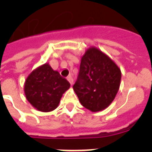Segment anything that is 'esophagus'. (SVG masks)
I'll return each instance as SVG.
<instances>
[{
  "instance_id": "34e87169",
  "label": "esophagus",
  "mask_w": 152,
  "mask_h": 152,
  "mask_svg": "<svg viewBox=\"0 0 152 152\" xmlns=\"http://www.w3.org/2000/svg\"><path fill=\"white\" fill-rule=\"evenodd\" d=\"M67 80H68V81L70 83V84L72 85V83H73V78H72V76L71 75H69V76L67 77Z\"/></svg>"
}]
</instances>
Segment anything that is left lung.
<instances>
[{
    "label": "left lung",
    "instance_id": "8db88e82",
    "mask_svg": "<svg viewBox=\"0 0 152 152\" xmlns=\"http://www.w3.org/2000/svg\"><path fill=\"white\" fill-rule=\"evenodd\" d=\"M121 72L118 66L96 47H90L81 57L80 72L73 90L89 110L107 108L120 88Z\"/></svg>",
    "mask_w": 152,
    "mask_h": 152
}]
</instances>
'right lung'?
<instances>
[{
    "instance_id": "right-lung-1",
    "label": "right lung",
    "mask_w": 152,
    "mask_h": 152,
    "mask_svg": "<svg viewBox=\"0 0 152 152\" xmlns=\"http://www.w3.org/2000/svg\"><path fill=\"white\" fill-rule=\"evenodd\" d=\"M69 88V81L46 63L33 70L27 76L24 93L27 101L36 110L50 112L58 106L62 95Z\"/></svg>"
}]
</instances>
